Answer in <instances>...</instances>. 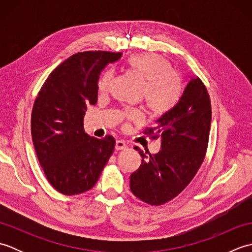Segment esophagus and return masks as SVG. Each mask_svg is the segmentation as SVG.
Wrapping results in <instances>:
<instances>
[{"label":"esophagus","mask_w":252,"mask_h":252,"mask_svg":"<svg viewBox=\"0 0 252 252\" xmlns=\"http://www.w3.org/2000/svg\"><path fill=\"white\" fill-rule=\"evenodd\" d=\"M115 148L117 149V151H121V149H126V148H127V144H126L125 141H122V140H117V141H116V146H115Z\"/></svg>","instance_id":"esophagus-1"}]
</instances>
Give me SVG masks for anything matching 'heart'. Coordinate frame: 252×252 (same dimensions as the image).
Returning a JSON list of instances; mask_svg holds the SVG:
<instances>
[{
	"label": "heart",
	"mask_w": 252,
	"mask_h": 252,
	"mask_svg": "<svg viewBox=\"0 0 252 252\" xmlns=\"http://www.w3.org/2000/svg\"><path fill=\"white\" fill-rule=\"evenodd\" d=\"M126 63L133 72L145 81L142 95L153 111L162 114L178 103L181 81L167 60L154 53H144L129 57ZM112 78L114 71L111 69L101 74L97 83L99 93H106L109 90ZM127 116L134 121L142 120L141 112L136 110H130Z\"/></svg>",
	"instance_id": "b5f03b06"
}]
</instances>
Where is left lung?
<instances>
[{"label": "left lung", "mask_w": 252, "mask_h": 252, "mask_svg": "<svg viewBox=\"0 0 252 252\" xmlns=\"http://www.w3.org/2000/svg\"><path fill=\"white\" fill-rule=\"evenodd\" d=\"M211 125V103L205 84L191 78L172 108L149 129L160 137V151L142 156V164L130 176L133 195L158 206L178 196L197 173L205 158Z\"/></svg>", "instance_id": "1"}]
</instances>
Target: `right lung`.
Listing matches in <instances>:
<instances>
[{"label":"right lung","instance_id":"right-lung-1","mask_svg":"<svg viewBox=\"0 0 252 252\" xmlns=\"http://www.w3.org/2000/svg\"><path fill=\"white\" fill-rule=\"evenodd\" d=\"M121 53H77L56 67L37 94L31 135L37 159L51 185L63 195H78L96 184L115 138L91 137L83 130L88 106L97 101L101 70Z\"/></svg>","mask_w":252,"mask_h":252}]
</instances>
